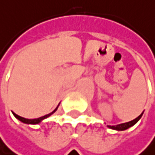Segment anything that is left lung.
Returning a JSON list of instances; mask_svg holds the SVG:
<instances>
[{
  "instance_id": "left-lung-1",
  "label": "left lung",
  "mask_w": 155,
  "mask_h": 155,
  "mask_svg": "<svg viewBox=\"0 0 155 155\" xmlns=\"http://www.w3.org/2000/svg\"><path fill=\"white\" fill-rule=\"evenodd\" d=\"M142 114H143V112H142L138 117H136L135 119H133V120H131V121H129V122L122 123V124H118V125H116V126H107V127L110 128V129H112V130H127V129L132 127L133 125H135V124L138 122V121L140 120V118L141 117Z\"/></svg>"
}]
</instances>
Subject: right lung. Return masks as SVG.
I'll return each instance as SVG.
<instances>
[{
	"label": "right lung",
	"instance_id": "1",
	"mask_svg": "<svg viewBox=\"0 0 155 155\" xmlns=\"http://www.w3.org/2000/svg\"><path fill=\"white\" fill-rule=\"evenodd\" d=\"M58 107H59V106H58ZM58 107H57L56 108H55V110H54V111H52L51 113H49V114H48V115H45V116H43V117H38V118H34V119L25 118V117H20V116L16 115V114H15V113H14V112H13V114H14V116H15L17 119H19V120L21 121V122L25 123V124H33V125H35V124H38V123H40L43 119H45V118L48 117L49 116H51L55 111H56V110L58 109Z\"/></svg>",
	"mask_w": 155,
	"mask_h": 155
}]
</instances>
